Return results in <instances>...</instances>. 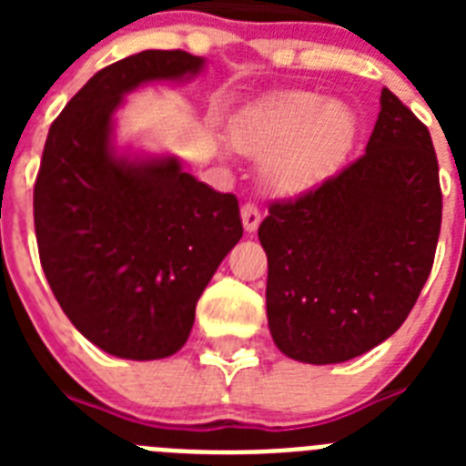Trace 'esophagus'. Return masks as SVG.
I'll use <instances>...</instances> for the list:
<instances>
[{
  "label": "esophagus",
  "instance_id": "1",
  "mask_svg": "<svg viewBox=\"0 0 466 466\" xmlns=\"http://www.w3.org/2000/svg\"><path fill=\"white\" fill-rule=\"evenodd\" d=\"M240 217H242V226H245L247 233H254L261 224V212L254 203H245L240 209Z\"/></svg>",
  "mask_w": 466,
  "mask_h": 466
}]
</instances>
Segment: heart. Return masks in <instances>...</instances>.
Returning <instances> with one entry per match:
<instances>
[{"instance_id":"b5f03b06","label":"heart","mask_w":466,"mask_h":466,"mask_svg":"<svg viewBox=\"0 0 466 466\" xmlns=\"http://www.w3.org/2000/svg\"><path fill=\"white\" fill-rule=\"evenodd\" d=\"M355 135L352 109L315 93L275 95L245 111L230 130L242 154L266 158V182L287 196L312 191L336 175Z\"/></svg>"}]
</instances>
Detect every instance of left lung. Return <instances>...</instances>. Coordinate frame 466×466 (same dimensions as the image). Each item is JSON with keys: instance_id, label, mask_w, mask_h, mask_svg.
<instances>
[{"instance_id": "obj_1", "label": "left lung", "mask_w": 466, "mask_h": 466, "mask_svg": "<svg viewBox=\"0 0 466 466\" xmlns=\"http://www.w3.org/2000/svg\"><path fill=\"white\" fill-rule=\"evenodd\" d=\"M441 208L430 130L382 88L366 154L258 226L279 352L340 364L390 339L430 278Z\"/></svg>"}]
</instances>
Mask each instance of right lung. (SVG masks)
I'll return each instance as SVG.
<instances>
[{
    "label": "right lung",
    "mask_w": 466,
    "mask_h": 466,
    "mask_svg": "<svg viewBox=\"0 0 466 466\" xmlns=\"http://www.w3.org/2000/svg\"><path fill=\"white\" fill-rule=\"evenodd\" d=\"M203 67L187 51H142L100 69L53 121L41 156V268L69 322L121 360H163L187 343L198 299L242 238L233 193L198 182L175 156L114 149L123 95Z\"/></svg>",
    "instance_id": "right-lung-1"
}]
</instances>
